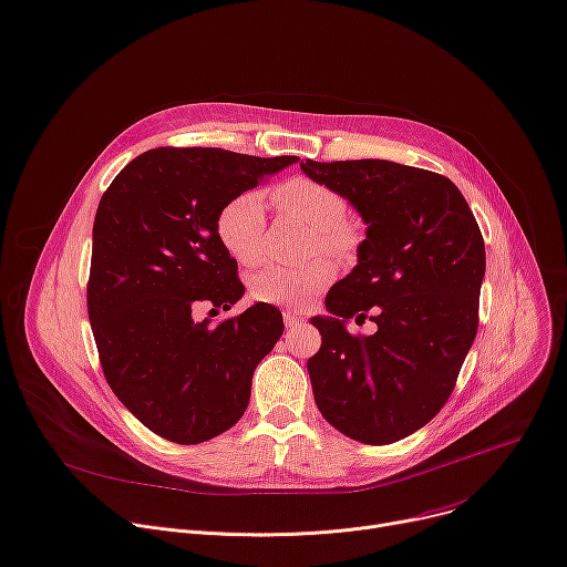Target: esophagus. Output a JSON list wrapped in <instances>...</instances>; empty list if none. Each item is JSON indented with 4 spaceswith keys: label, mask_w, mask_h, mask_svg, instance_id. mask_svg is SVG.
<instances>
[{
    "label": "esophagus",
    "mask_w": 567,
    "mask_h": 567,
    "mask_svg": "<svg viewBox=\"0 0 567 567\" xmlns=\"http://www.w3.org/2000/svg\"><path fill=\"white\" fill-rule=\"evenodd\" d=\"M282 317H285V326H287V330L298 328L300 323L306 321V317H303V315H300V312H291V310H287Z\"/></svg>",
    "instance_id": "1"
}]
</instances>
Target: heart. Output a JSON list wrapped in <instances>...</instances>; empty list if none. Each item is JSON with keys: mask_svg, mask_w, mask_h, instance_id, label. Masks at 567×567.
I'll return each instance as SVG.
<instances>
[{"mask_svg": "<svg viewBox=\"0 0 567 567\" xmlns=\"http://www.w3.org/2000/svg\"><path fill=\"white\" fill-rule=\"evenodd\" d=\"M274 207L317 230V244L326 250L344 252L353 244V235L344 225L349 205L334 188L310 179L291 177L271 192ZM264 214L261 198L255 192L239 194L218 214V239L239 264L252 267L264 257ZM334 278L332 261L326 257L312 259L300 267H267L250 280L255 300L271 306L300 308L326 289Z\"/></svg>", "mask_w": 567, "mask_h": 567, "instance_id": "1", "label": "heart"}]
</instances>
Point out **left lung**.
Listing matches in <instances>:
<instances>
[{
  "label": "left lung",
  "mask_w": 567,
  "mask_h": 567,
  "mask_svg": "<svg viewBox=\"0 0 567 567\" xmlns=\"http://www.w3.org/2000/svg\"><path fill=\"white\" fill-rule=\"evenodd\" d=\"M367 225L358 264L312 317L321 349L308 360L317 408L339 433L390 444L426 426L446 403L478 328L485 246L458 186L385 159L300 162ZM371 311L380 330L346 326Z\"/></svg>",
  "instance_id": "obj_1"
}]
</instances>
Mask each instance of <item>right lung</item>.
Segmentation results:
<instances>
[{"instance_id":"right-lung-1","label":"right lung","mask_w":567,"mask_h":567,"mask_svg":"<svg viewBox=\"0 0 567 567\" xmlns=\"http://www.w3.org/2000/svg\"><path fill=\"white\" fill-rule=\"evenodd\" d=\"M298 157L220 147H157L109 184L95 223L89 319L106 383L153 433L198 444L235 426L257 364L285 326L255 303L212 326L203 300L228 310L244 296L237 259L218 239V214Z\"/></svg>"}]
</instances>
